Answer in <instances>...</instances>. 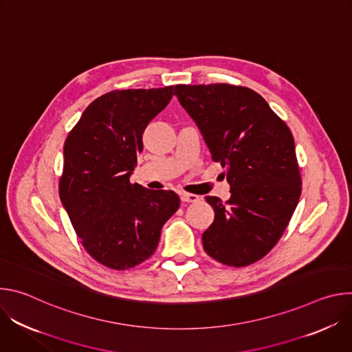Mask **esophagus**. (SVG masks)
Masks as SVG:
<instances>
[{
	"mask_svg": "<svg viewBox=\"0 0 352 352\" xmlns=\"http://www.w3.org/2000/svg\"><path fill=\"white\" fill-rule=\"evenodd\" d=\"M179 197H181L182 202H185V204H196V202H199V200H200V197L197 195L186 193V192L179 193Z\"/></svg>",
	"mask_w": 352,
	"mask_h": 352,
	"instance_id": "1",
	"label": "esophagus"
}]
</instances>
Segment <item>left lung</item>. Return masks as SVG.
Returning <instances> with one entry per match:
<instances>
[{"label":"left lung","mask_w":352,"mask_h":352,"mask_svg":"<svg viewBox=\"0 0 352 352\" xmlns=\"http://www.w3.org/2000/svg\"><path fill=\"white\" fill-rule=\"evenodd\" d=\"M174 94L230 184L227 202L206 196L214 210L202 234L206 254L227 266L252 265L278 242L302 190L292 133L249 87L177 85Z\"/></svg>","instance_id":"8db88e82"}]
</instances>
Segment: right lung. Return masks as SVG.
I'll return each instance as SVG.
<instances>
[{"mask_svg":"<svg viewBox=\"0 0 352 352\" xmlns=\"http://www.w3.org/2000/svg\"><path fill=\"white\" fill-rule=\"evenodd\" d=\"M173 94L174 86L109 91L86 107L65 140L61 202L87 254L110 269L152 256L179 208L175 192L129 182L142 135Z\"/></svg>","mask_w":352,"mask_h":352,"instance_id":"right-lung-1","label":"right lung"}]
</instances>
